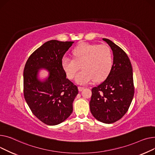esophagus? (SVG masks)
Returning a JSON list of instances; mask_svg holds the SVG:
<instances>
[{"mask_svg": "<svg viewBox=\"0 0 155 155\" xmlns=\"http://www.w3.org/2000/svg\"><path fill=\"white\" fill-rule=\"evenodd\" d=\"M83 89H84V87H81V86L78 87V90L79 91H83Z\"/></svg>", "mask_w": 155, "mask_h": 155, "instance_id": "1", "label": "esophagus"}]
</instances>
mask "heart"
Returning a JSON list of instances; mask_svg holds the SVG:
<instances>
[{
	"label": "heart",
	"instance_id": "b5f03b06",
	"mask_svg": "<svg viewBox=\"0 0 155 155\" xmlns=\"http://www.w3.org/2000/svg\"><path fill=\"white\" fill-rule=\"evenodd\" d=\"M73 59L67 57L61 61V67L68 78L74 79L78 71L83 68L76 78L79 84H87L93 78L95 81L105 79L112 69L113 54L106 45L82 43L72 52Z\"/></svg>",
	"mask_w": 155,
	"mask_h": 155
}]
</instances>
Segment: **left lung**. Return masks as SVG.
<instances>
[{"label": "left lung", "instance_id": "left-lung-1", "mask_svg": "<svg viewBox=\"0 0 155 155\" xmlns=\"http://www.w3.org/2000/svg\"><path fill=\"white\" fill-rule=\"evenodd\" d=\"M103 40L113 53V65L106 80L92 89L90 111L96 119L113 123L128 111L134 96L133 69L125 52L110 39Z\"/></svg>", "mask_w": 155, "mask_h": 155}]
</instances>
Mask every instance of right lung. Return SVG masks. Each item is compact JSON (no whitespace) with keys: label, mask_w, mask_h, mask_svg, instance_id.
Wrapping results in <instances>:
<instances>
[{"label":"right lung","mask_w":155,"mask_h":155,"mask_svg":"<svg viewBox=\"0 0 155 155\" xmlns=\"http://www.w3.org/2000/svg\"><path fill=\"white\" fill-rule=\"evenodd\" d=\"M73 41L51 40L36 49L27 59L24 70V95L32 113L49 126L57 125L71 114L78 87L66 78L61 61ZM46 70L41 80L39 71Z\"/></svg>","instance_id":"right-lung-1"}]
</instances>
